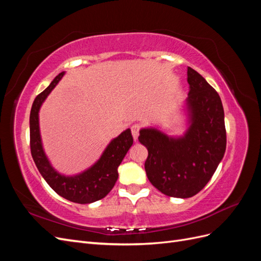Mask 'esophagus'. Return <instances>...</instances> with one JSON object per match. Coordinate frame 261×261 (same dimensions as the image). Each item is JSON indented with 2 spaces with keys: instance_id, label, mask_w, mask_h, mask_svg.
<instances>
[{
  "instance_id": "1",
  "label": "esophagus",
  "mask_w": 261,
  "mask_h": 261,
  "mask_svg": "<svg viewBox=\"0 0 261 261\" xmlns=\"http://www.w3.org/2000/svg\"><path fill=\"white\" fill-rule=\"evenodd\" d=\"M139 129H140V126L138 124H135L132 126V134H133V137L134 140H137L138 139V135H139Z\"/></svg>"
}]
</instances>
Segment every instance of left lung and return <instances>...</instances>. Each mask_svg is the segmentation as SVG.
<instances>
[{
    "instance_id": "8db88e82",
    "label": "left lung",
    "mask_w": 261,
    "mask_h": 261,
    "mask_svg": "<svg viewBox=\"0 0 261 261\" xmlns=\"http://www.w3.org/2000/svg\"><path fill=\"white\" fill-rule=\"evenodd\" d=\"M187 108L191 125L183 137L155 128L140 130L148 149L145 170L156 189L170 197L189 198L207 185L226 148L224 110L219 93L192 67L187 68Z\"/></svg>"
}]
</instances>
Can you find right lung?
<instances>
[{
	"label": "right lung",
	"instance_id": "obj_1",
	"mask_svg": "<svg viewBox=\"0 0 261 261\" xmlns=\"http://www.w3.org/2000/svg\"><path fill=\"white\" fill-rule=\"evenodd\" d=\"M65 73L54 78L46 89L36 97L30 111V151L37 168L53 191L69 201L90 203L100 200L111 192L117 180V168L133 145L130 129H126L109 144L98 162L75 176H64L55 171L43 151L39 130V110L45 98Z\"/></svg>",
	"mask_w": 261,
	"mask_h": 261
}]
</instances>
